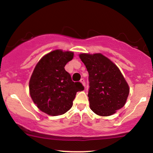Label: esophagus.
I'll use <instances>...</instances> for the list:
<instances>
[{"mask_svg": "<svg viewBox=\"0 0 153 153\" xmlns=\"http://www.w3.org/2000/svg\"><path fill=\"white\" fill-rule=\"evenodd\" d=\"M80 82H81V83L82 84V85H83V86H85V80H84L83 78H82L81 80H80Z\"/></svg>", "mask_w": 153, "mask_h": 153, "instance_id": "34e87169", "label": "esophagus"}]
</instances>
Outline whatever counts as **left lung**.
<instances>
[{"label":"left lung","mask_w":153,"mask_h":153,"mask_svg":"<svg viewBox=\"0 0 153 153\" xmlns=\"http://www.w3.org/2000/svg\"><path fill=\"white\" fill-rule=\"evenodd\" d=\"M88 72V100L91 109L96 114H114L125 104L129 88L114 63L101 53L79 55Z\"/></svg>","instance_id":"1"}]
</instances>
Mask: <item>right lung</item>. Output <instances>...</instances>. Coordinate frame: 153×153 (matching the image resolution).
Wrapping results in <instances>:
<instances>
[{
  "label": "right lung",
  "mask_w": 153,
  "mask_h": 153,
  "mask_svg": "<svg viewBox=\"0 0 153 153\" xmlns=\"http://www.w3.org/2000/svg\"><path fill=\"white\" fill-rule=\"evenodd\" d=\"M73 52L54 50L45 54L35 67L29 92L42 111L50 116L62 115L71 109L78 91L84 90L80 82H73L65 66L73 58Z\"/></svg>",
  "instance_id": "obj_1"
}]
</instances>
